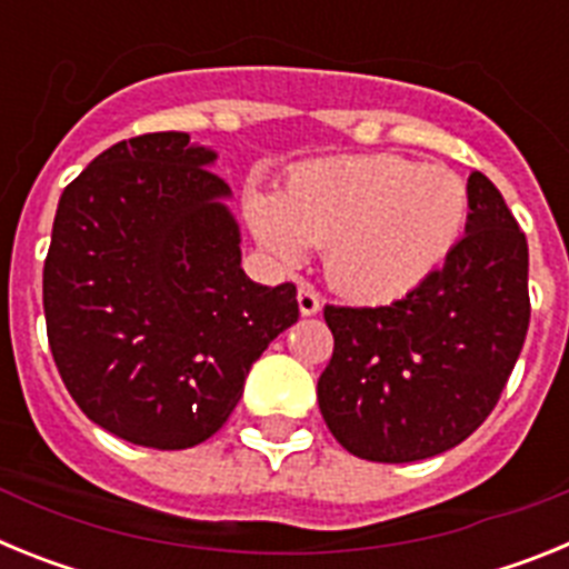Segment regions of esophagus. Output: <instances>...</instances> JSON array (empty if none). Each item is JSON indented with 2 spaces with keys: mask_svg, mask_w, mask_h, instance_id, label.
<instances>
[{
  "mask_svg": "<svg viewBox=\"0 0 569 569\" xmlns=\"http://www.w3.org/2000/svg\"><path fill=\"white\" fill-rule=\"evenodd\" d=\"M296 301H299V313L301 316H316V313H319V308H321L319 293H316L310 284H301V288L296 290Z\"/></svg>",
  "mask_w": 569,
  "mask_h": 569,
  "instance_id": "34e87169",
  "label": "esophagus"
}]
</instances>
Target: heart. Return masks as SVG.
Segmentation results:
<instances>
[{
	"mask_svg": "<svg viewBox=\"0 0 569 569\" xmlns=\"http://www.w3.org/2000/svg\"><path fill=\"white\" fill-rule=\"evenodd\" d=\"M248 222L261 248L299 264L328 250L336 290L396 301L421 288L465 239L472 196L456 170L399 153H365L296 168L281 196L250 190Z\"/></svg>",
	"mask_w": 569,
	"mask_h": 569,
	"instance_id": "1",
	"label": "heart"
}]
</instances>
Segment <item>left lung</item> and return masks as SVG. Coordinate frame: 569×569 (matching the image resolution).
<instances>
[{"label":"left lung","instance_id":"left-lung-1","mask_svg":"<svg viewBox=\"0 0 569 569\" xmlns=\"http://www.w3.org/2000/svg\"><path fill=\"white\" fill-rule=\"evenodd\" d=\"M456 253L405 299L328 305L319 410L347 453L405 465L461 445L492 413L530 325L527 239L485 173Z\"/></svg>","mask_w":569,"mask_h":569}]
</instances>
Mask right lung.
I'll return each instance as SVG.
<instances>
[{"label": "right lung", "mask_w": 569, "mask_h": 569, "mask_svg": "<svg viewBox=\"0 0 569 569\" xmlns=\"http://www.w3.org/2000/svg\"><path fill=\"white\" fill-rule=\"evenodd\" d=\"M213 162L188 133L133 136L59 199L42 276L50 353L82 413L130 445L210 439L250 365L299 319L290 281L241 270Z\"/></svg>", "instance_id": "right-lung-1"}]
</instances>
